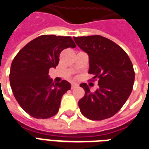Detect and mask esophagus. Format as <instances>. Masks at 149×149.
I'll use <instances>...</instances> for the list:
<instances>
[{
  "mask_svg": "<svg viewBox=\"0 0 149 149\" xmlns=\"http://www.w3.org/2000/svg\"><path fill=\"white\" fill-rule=\"evenodd\" d=\"M77 87H78V85L76 84V83H72V84L71 85V88H72V89H74V88H77Z\"/></svg>",
  "mask_w": 149,
  "mask_h": 149,
  "instance_id": "34e87169",
  "label": "esophagus"
}]
</instances>
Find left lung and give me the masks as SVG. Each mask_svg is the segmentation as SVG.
<instances>
[{
  "label": "left lung",
  "instance_id": "8db88e82",
  "mask_svg": "<svg viewBox=\"0 0 149 149\" xmlns=\"http://www.w3.org/2000/svg\"><path fill=\"white\" fill-rule=\"evenodd\" d=\"M89 59L88 73L98 79V88L92 92L80 84L85 95L79 101L81 113L88 119L102 120L113 117L132 92L135 72L127 54L111 40L101 36L73 37Z\"/></svg>",
  "mask_w": 149,
  "mask_h": 149
}]
</instances>
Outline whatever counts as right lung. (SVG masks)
Instances as JSON below:
<instances>
[{"mask_svg": "<svg viewBox=\"0 0 149 149\" xmlns=\"http://www.w3.org/2000/svg\"><path fill=\"white\" fill-rule=\"evenodd\" d=\"M68 47H76L70 36L43 35L29 42L14 57L9 76L11 88L30 116L46 119L58 112L62 96L71 85L66 80L54 83L48 72L57 66L61 51Z\"/></svg>", "mask_w": 149, "mask_h": 149, "instance_id": "obj_1", "label": "right lung"}]
</instances>
